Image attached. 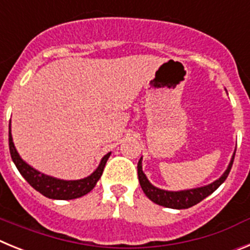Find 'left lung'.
Instances as JSON below:
<instances>
[{
	"label": "left lung",
	"instance_id": "8db88e82",
	"mask_svg": "<svg viewBox=\"0 0 250 250\" xmlns=\"http://www.w3.org/2000/svg\"><path fill=\"white\" fill-rule=\"evenodd\" d=\"M234 156H235V152L233 153V156H231V159L230 162H229L228 168L226 169V172L220 175L217 181H214L210 184H207V186L193 188V189L177 190V192L161 189V188H157L156 186H153V184L148 181L147 175L143 173V169H142V157H141V159H139L138 162V166H137V169H138L139 184H141L142 189H143L145 194L149 198L150 201L154 202L156 204H159V206L162 207L172 208V209L190 208V207L195 206L197 203L203 201L204 198H207L208 195L212 194V193L217 189L218 187L226 181L229 172H230L231 169V166H233Z\"/></svg>",
	"mask_w": 250,
	"mask_h": 250
}]
</instances>
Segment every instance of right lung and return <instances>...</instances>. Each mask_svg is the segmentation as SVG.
<instances>
[{"mask_svg":"<svg viewBox=\"0 0 250 250\" xmlns=\"http://www.w3.org/2000/svg\"><path fill=\"white\" fill-rule=\"evenodd\" d=\"M8 145H10L11 158L16 167L21 173L22 177L26 179L31 187H33L37 192L41 193L42 195L51 199H61V201H68V199H76V198L83 197L87 193L91 192L94 186L100 181L102 175L104 166L108 161L111 152L107 153L102 159H101L100 166L97 169L94 170L92 174L82 179H76V181H64V179H58L51 175H47L41 173L40 170L31 167L30 164H27L23 159L20 157L19 152L16 149L15 143H13L12 134H11V123L8 127Z\"/></svg>","mask_w":250,"mask_h":250,"instance_id":"1","label":"right lung"}]
</instances>
